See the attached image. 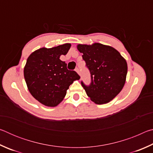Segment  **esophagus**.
<instances>
[{"label": "esophagus", "mask_w": 153, "mask_h": 153, "mask_svg": "<svg viewBox=\"0 0 153 153\" xmlns=\"http://www.w3.org/2000/svg\"><path fill=\"white\" fill-rule=\"evenodd\" d=\"M76 71L78 74H80V70H79V68H78V67H77V68L76 69Z\"/></svg>", "instance_id": "34e87169"}]
</instances>
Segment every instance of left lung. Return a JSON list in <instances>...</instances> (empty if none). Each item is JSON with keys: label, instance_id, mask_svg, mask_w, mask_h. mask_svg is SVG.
I'll use <instances>...</instances> for the list:
<instances>
[{"label": "left lung", "instance_id": "obj_1", "mask_svg": "<svg viewBox=\"0 0 153 153\" xmlns=\"http://www.w3.org/2000/svg\"><path fill=\"white\" fill-rule=\"evenodd\" d=\"M89 69L91 82L86 86L81 82L87 95L96 104H105L112 100L122 90L126 83L128 65L119 52L100 43L77 46Z\"/></svg>", "mask_w": 153, "mask_h": 153}]
</instances>
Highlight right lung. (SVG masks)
I'll return each instance as SVG.
<instances>
[{"mask_svg":"<svg viewBox=\"0 0 153 153\" xmlns=\"http://www.w3.org/2000/svg\"><path fill=\"white\" fill-rule=\"evenodd\" d=\"M71 44L56 47L41 48L27 59L24 74L27 88L38 101L47 107H56L63 100L70 85L80 77L75 71L68 70L60 59L65 55Z\"/></svg>","mask_w":153,"mask_h":153,"instance_id":"obj_1","label":"right lung"}]
</instances>
